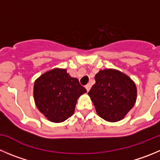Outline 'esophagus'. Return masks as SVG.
I'll return each instance as SVG.
<instances>
[{
    "mask_svg": "<svg viewBox=\"0 0 160 160\" xmlns=\"http://www.w3.org/2000/svg\"><path fill=\"white\" fill-rule=\"evenodd\" d=\"M91 87H92V86H91V84H89V83H88V84L86 85V86H85V88H86L87 92H89V91H90Z\"/></svg>",
    "mask_w": 160,
    "mask_h": 160,
    "instance_id": "34e87169",
    "label": "esophagus"
}]
</instances>
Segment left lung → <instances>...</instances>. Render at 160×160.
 Returning <instances> with one entry per match:
<instances>
[{
  "mask_svg": "<svg viewBox=\"0 0 160 160\" xmlns=\"http://www.w3.org/2000/svg\"><path fill=\"white\" fill-rule=\"evenodd\" d=\"M95 80L88 95L98 115L110 122L122 120L137 101V91L133 80L114 68L100 70L95 74Z\"/></svg>",
  "mask_w": 160,
  "mask_h": 160,
  "instance_id": "obj_1",
  "label": "left lung"
}]
</instances>
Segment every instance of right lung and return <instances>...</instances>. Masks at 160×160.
Masks as SVG:
<instances>
[{
    "label": "right lung",
    "instance_id": "1",
    "mask_svg": "<svg viewBox=\"0 0 160 160\" xmlns=\"http://www.w3.org/2000/svg\"><path fill=\"white\" fill-rule=\"evenodd\" d=\"M87 90L65 68L46 72L34 83V99L42 114L50 122L60 123L71 117L77 99Z\"/></svg>",
    "mask_w": 160,
    "mask_h": 160
}]
</instances>
